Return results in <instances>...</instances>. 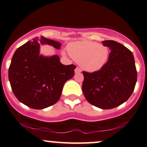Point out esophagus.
I'll list each match as a JSON object with an SVG mask.
<instances>
[{
	"mask_svg": "<svg viewBox=\"0 0 147 147\" xmlns=\"http://www.w3.org/2000/svg\"><path fill=\"white\" fill-rule=\"evenodd\" d=\"M75 73H79V72H82V70H81V69L79 68H78V67H77V68H75Z\"/></svg>",
	"mask_w": 147,
	"mask_h": 147,
	"instance_id": "obj_1",
	"label": "esophagus"
}]
</instances>
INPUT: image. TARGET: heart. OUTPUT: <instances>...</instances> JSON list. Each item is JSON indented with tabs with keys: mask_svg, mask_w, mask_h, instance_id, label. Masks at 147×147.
Masks as SVG:
<instances>
[{
	"mask_svg": "<svg viewBox=\"0 0 147 147\" xmlns=\"http://www.w3.org/2000/svg\"><path fill=\"white\" fill-rule=\"evenodd\" d=\"M68 52L72 59L88 72L100 70L105 65L109 55L107 47L90 41L70 43L68 45Z\"/></svg>",
	"mask_w": 147,
	"mask_h": 147,
	"instance_id": "b5f03b06",
	"label": "heart"
}]
</instances>
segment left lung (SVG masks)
<instances>
[{
	"label": "left lung",
	"instance_id": "left-lung-1",
	"mask_svg": "<svg viewBox=\"0 0 147 147\" xmlns=\"http://www.w3.org/2000/svg\"><path fill=\"white\" fill-rule=\"evenodd\" d=\"M111 52L105 65L98 71L83 72L82 91L86 100L102 109H111L121 105L132 95L137 70L133 53L115 41H102Z\"/></svg>",
	"mask_w": 147,
	"mask_h": 147
}]
</instances>
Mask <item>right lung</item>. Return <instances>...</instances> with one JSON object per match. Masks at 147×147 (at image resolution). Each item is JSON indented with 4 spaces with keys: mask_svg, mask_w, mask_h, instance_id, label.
I'll use <instances>...</instances> for the list:
<instances>
[{
    "mask_svg": "<svg viewBox=\"0 0 147 147\" xmlns=\"http://www.w3.org/2000/svg\"><path fill=\"white\" fill-rule=\"evenodd\" d=\"M45 44L58 50L61 45L43 36L33 38L16 50L8 72L14 95L34 109H45L58 102L64 84L72 78L76 68L73 64H62L58 55H40V45Z\"/></svg>",
    "mask_w": 147,
    "mask_h": 147,
    "instance_id": "add662e5",
    "label": "right lung"
}]
</instances>
